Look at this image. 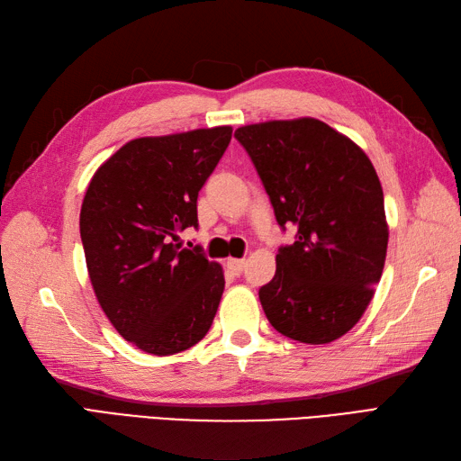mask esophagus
Instances as JSON below:
<instances>
[{"label": "esophagus", "instance_id": "34e87169", "mask_svg": "<svg viewBox=\"0 0 461 461\" xmlns=\"http://www.w3.org/2000/svg\"><path fill=\"white\" fill-rule=\"evenodd\" d=\"M227 267L230 269L232 275H242V271L246 267V261L244 259H229L227 261Z\"/></svg>", "mask_w": 461, "mask_h": 461}]
</instances>
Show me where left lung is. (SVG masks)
I'll list each match as a JSON object with an SVG mask.
<instances>
[{"label":"left lung","instance_id":"1","mask_svg":"<svg viewBox=\"0 0 461 461\" xmlns=\"http://www.w3.org/2000/svg\"><path fill=\"white\" fill-rule=\"evenodd\" d=\"M269 194L276 222L298 230L278 248L273 281L259 288L285 337L329 344L350 330L381 281L388 225L381 180L366 151L327 122L302 117L234 132Z\"/></svg>","mask_w":461,"mask_h":461}]
</instances>
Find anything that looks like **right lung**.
<instances>
[{"mask_svg": "<svg viewBox=\"0 0 461 461\" xmlns=\"http://www.w3.org/2000/svg\"><path fill=\"white\" fill-rule=\"evenodd\" d=\"M230 136V127H213L136 138L88 185L80 239L92 288L111 325L146 354L185 352L213 323L221 265L176 240L198 227V192Z\"/></svg>", "mask_w": 461, "mask_h": 461, "instance_id": "obj_1", "label": "right lung"}]
</instances>
